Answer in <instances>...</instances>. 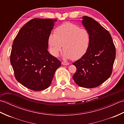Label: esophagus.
<instances>
[{"label": "esophagus", "instance_id": "34e87169", "mask_svg": "<svg viewBox=\"0 0 124 124\" xmlns=\"http://www.w3.org/2000/svg\"><path fill=\"white\" fill-rule=\"evenodd\" d=\"M62 64L63 65H68L69 64V63L68 62H62Z\"/></svg>", "mask_w": 124, "mask_h": 124}]
</instances>
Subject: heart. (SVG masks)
I'll use <instances>...</instances> for the list:
<instances>
[{
    "label": "heart",
    "mask_w": 124,
    "mask_h": 124,
    "mask_svg": "<svg viewBox=\"0 0 124 124\" xmlns=\"http://www.w3.org/2000/svg\"><path fill=\"white\" fill-rule=\"evenodd\" d=\"M91 38L88 31L71 23L58 27L49 37L48 44L53 55L57 56L63 46L64 59H80L88 49Z\"/></svg>",
    "instance_id": "heart-1"
}]
</instances>
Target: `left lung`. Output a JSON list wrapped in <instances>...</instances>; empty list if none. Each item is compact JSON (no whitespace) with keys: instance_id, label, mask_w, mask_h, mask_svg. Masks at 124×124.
Listing matches in <instances>:
<instances>
[{"instance_id":"1","label":"left lung","mask_w":124,"mask_h":124,"mask_svg":"<svg viewBox=\"0 0 124 124\" xmlns=\"http://www.w3.org/2000/svg\"><path fill=\"white\" fill-rule=\"evenodd\" d=\"M82 24L90 35L87 51L73 63L77 70L73 79L82 87H96L111 76L116 57V48L109 31L93 18L84 16Z\"/></svg>"}]
</instances>
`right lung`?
Returning a JSON list of instances; mask_svg holds the SVG:
<instances>
[{
	"mask_svg": "<svg viewBox=\"0 0 124 124\" xmlns=\"http://www.w3.org/2000/svg\"><path fill=\"white\" fill-rule=\"evenodd\" d=\"M56 19L33 18L21 29L13 41L10 60L15 78L35 91L51 85L61 62L48 52V39Z\"/></svg>",
	"mask_w": 124,
	"mask_h": 124,
	"instance_id": "add662e5",
	"label": "right lung"
}]
</instances>
